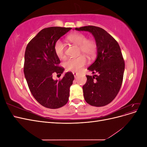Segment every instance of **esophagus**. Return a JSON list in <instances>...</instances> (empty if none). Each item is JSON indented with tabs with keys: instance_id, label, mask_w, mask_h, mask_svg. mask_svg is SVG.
<instances>
[{
	"instance_id": "obj_1",
	"label": "esophagus",
	"mask_w": 147,
	"mask_h": 147,
	"mask_svg": "<svg viewBox=\"0 0 147 147\" xmlns=\"http://www.w3.org/2000/svg\"><path fill=\"white\" fill-rule=\"evenodd\" d=\"M73 75H74V77H75V78H76V77H77L78 74H77V73H76V72H73Z\"/></svg>"
}]
</instances>
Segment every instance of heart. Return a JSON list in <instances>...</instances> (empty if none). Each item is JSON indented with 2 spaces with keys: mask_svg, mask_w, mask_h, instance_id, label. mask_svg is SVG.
Here are the masks:
<instances>
[{
  "mask_svg": "<svg viewBox=\"0 0 147 147\" xmlns=\"http://www.w3.org/2000/svg\"><path fill=\"white\" fill-rule=\"evenodd\" d=\"M67 40L74 45L79 46L80 51L90 59L94 57L97 52L96 43L87 40L85 35L80 32H75L67 37ZM55 52L59 59H63L65 56V46L61 40H57L54 47ZM87 63L85 56H80L76 58H70L67 60L64 65L67 70L72 72H78Z\"/></svg>",
  "mask_w": 147,
  "mask_h": 147,
  "instance_id": "heart-1",
  "label": "heart"
}]
</instances>
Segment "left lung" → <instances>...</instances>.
Here are the masks:
<instances>
[{
  "label": "left lung",
  "instance_id": "1",
  "mask_svg": "<svg viewBox=\"0 0 147 147\" xmlns=\"http://www.w3.org/2000/svg\"><path fill=\"white\" fill-rule=\"evenodd\" d=\"M75 29L92 34L97 45L96 59L88 70L98 75H86L83 86L84 100L92 106H105L115 98L121 86L124 62L121 49L115 38L100 28L87 26Z\"/></svg>",
  "mask_w": 147,
  "mask_h": 147
}]
</instances>
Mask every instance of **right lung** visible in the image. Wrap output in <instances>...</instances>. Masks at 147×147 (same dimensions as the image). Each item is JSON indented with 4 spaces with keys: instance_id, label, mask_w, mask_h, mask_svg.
<instances>
[{
    "instance_id": "1",
    "label": "right lung",
    "mask_w": 147,
    "mask_h": 147,
    "mask_svg": "<svg viewBox=\"0 0 147 147\" xmlns=\"http://www.w3.org/2000/svg\"><path fill=\"white\" fill-rule=\"evenodd\" d=\"M71 29H43L31 40L26 49L24 73L29 88L38 103L48 109L60 108L69 100L74 75L66 72L59 81L53 79V75H61L64 71L58 66L60 60L55 52V44Z\"/></svg>"
}]
</instances>
